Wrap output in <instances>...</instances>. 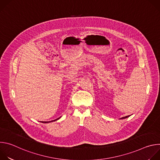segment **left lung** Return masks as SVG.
Segmentation results:
<instances>
[{
  "label": "left lung",
  "mask_w": 160,
  "mask_h": 160,
  "mask_svg": "<svg viewBox=\"0 0 160 160\" xmlns=\"http://www.w3.org/2000/svg\"><path fill=\"white\" fill-rule=\"evenodd\" d=\"M130 117V115H128V116H126V117H124L121 118L120 119H125V118H128V117Z\"/></svg>",
  "instance_id": "1"
}]
</instances>
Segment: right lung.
Returning <instances> with one entry per match:
<instances>
[{"instance_id": "1", "label": "right lung", "mask_w": 160, "mask_h": 160, "mask_svg": "<svg viewBox=\"0 0 160 160\" xmlns=\"http://www.w3.org/2000/svg\"><path fill=\"white\" fill-rule=\"evenodd\" d=\"M59 118H58V119H56V120H52V121H51V122H53V121L54 122V121H56V120H58V119H59ZM49 122H51V121H50V122H42V123H49Z\"/></svg>"}]
</instances>
